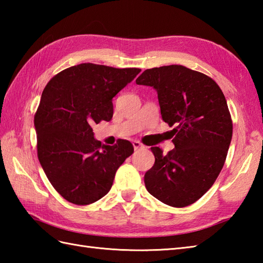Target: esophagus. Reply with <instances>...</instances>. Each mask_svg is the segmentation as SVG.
<instances>
[{"label": "esophagus", "mask_w": 263, "mask_h": 263, "mask_svg": "<svg viewBox=\"0 0 263 263\" xmlns=\"http://www.w3.org/2000/svg\"><path fill=\"white\" fill-rule=\"evenodd\" d=\"M132 144H133V148H135V150H139V149L143 148V144L140 141L135 140V141H132Z\"/></svg>", "instance_id": "esophagus-1"}]
</instances>
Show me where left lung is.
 I'll return each instance as SVG.
<instances>
[{
	"instance_id": "obj_1",
	"label": "left lung",
	"mask_w": 263,
	"mask_h": 263,
	"mask_svg": "<svg viewBox=\"0 0 263 263\" xmlns=\"http://www.w3.org/2000/svg\"><path fill=\"white\" fill-rule=\"evenodd\" d=\"M136 82L157 91L161 119L175 125L174 149L164 155L152 148L155 164L144 174L148 192L176 208L192 204L215 183L232 141L224 93L211 78L183 65L148 69Z\"/></svg>"
}]
</instances>
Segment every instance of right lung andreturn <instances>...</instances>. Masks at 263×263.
Instances as JSON below:
<instances>
[{
	"label": "right lung",
	"mask_w": 263,
	"mask_h": 263,
	"mask_svg": "<svg viewBox=\"0 0 263 263\" xmlns=\"http://www.w3.org/2000/svg\"><path fill=\"white\" fill-rule=\"evenodd\" d=\"M82 63L61 71L44 89L35 114L37 155L53 187L85 205L109 192L117 168L133 154L130 141L106 146L92 125L113 117V97L140 73Z\"/></svg>",
	"instance_id": "right-lung-1"
}]
</instances>
